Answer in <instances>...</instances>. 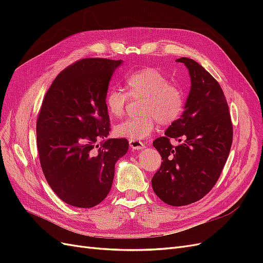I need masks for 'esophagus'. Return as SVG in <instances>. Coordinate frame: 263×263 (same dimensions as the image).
<instances>
[{
  "label": "esophagus",
  "mask_w": 263,
  "mask_h": 263,
  "mask_svg": "<svg viewBox=\"0 0 263 263\" xmlns=\"http://www.w3.org/2000/svg\"><path fill=\"white\" fill-rule=\"evenodd\" d=\"M129 146L133 150H141L145 148V142L140 140H129Z\"/></svg>",
  "instance_id": "1"
}]
</instances>
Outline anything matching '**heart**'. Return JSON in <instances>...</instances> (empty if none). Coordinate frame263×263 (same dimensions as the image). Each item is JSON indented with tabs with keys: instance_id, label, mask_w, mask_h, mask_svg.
<instances>
[{
	"instance_id": "heart-1",
	"label": "heart",
	"mask_w": 263,
	"mask_h": 263,
	"mask_svg": "<svg viewBox=\"0 0 263 263\" xmlns=\"http://www.w3.org/2000/svg\"><path fill=\"white\" fill-rule=\"evenodd\" d=\"M126 89L129 96L118 87H109L105 94L107 113L115 118L124 115L129 97L142 98L141 116L129 117L115 126L117 137L141 140L149 137L157 123L168 125L177 121L184 107V94L169 82L161 71L144 68L134 71L126 78Z\"/></svg>"
}]
</instances>
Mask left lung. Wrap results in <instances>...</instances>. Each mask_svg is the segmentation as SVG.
Returning a JSON list of instances; mask_svg holds the SVG:
<instances>
[{
	"instance_id": "obj_1",
	"label": "left lung",
	"mask_w": 263,
	"mask_h": 263,
	"mask_svg": "<svg viewBox=\"0 0 263 263\" xmlns=\"http://www.w3.org/2000/svg\"><path fill=\"white\" fill-rule=\"evenodd\" d=\"M187 68L191 89L181 117L153 145L162 163L151 180L157 196L171 206L201 200L217 182L233 142V125L220 85L195 60H176ZM180 142L172 146L170 140Z\"/></svg>"
}]
</instances>
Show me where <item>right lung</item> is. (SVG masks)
I'll return each instance as SVG.
<instances>
[{"instance_id": "add662e5", "label": "right lung", "mask_w": 263, "mask_h": 263, "mask_svg": "<svg viewBox=\"0 0 263 263\" xmlns=\"http://www.w3.org/2000/svg\"><path fill=\"white\" fill-rule=\"evenodd\" d=\"M123 60L82 59L54 79L39 112L36 133L39 160L53 192L81 209L100 204L109 193L115 163L126 155L125 138H106L109 117L105 94Z\"/></svg>"}]
</instances>
